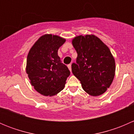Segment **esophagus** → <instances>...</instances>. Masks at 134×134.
Wrapping results in <instances>:
<instances>
[{"mask_svg": "<svg viewBox=\"0 0 134 134\" xmlns=\"http://www.w3.org/2000/svg\"><path fill=\"white\" fill-rule=\"evenodd\" d=\"M67 67H68V68H69V71L71 72V64L68 65H67Z\"/></svg>", "mask_w": 134, "mask_h": 134, "instance_id": "esophagus-1", "label": "esophagus"}]
</instances>
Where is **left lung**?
Segmentation results:
<instances>
[{
	"instance_id": "1",
	"label": "left lung",
	"mask_w": 134,
	"mask_h": 134,
	"mask_svg": "<svg viewBox=\"0 0 134 134\" xmlns=\"http://www.w3.org/2000/svg\"><path fill=\"white\" fill-rule=\"evenodd\" d=\"M78 56L72 64L73 75L91 96H99L111 84L115 62L109 48L94 35L78 36L72 41Z\"/></svg>"
}]
</instances>
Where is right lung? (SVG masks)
I'll list each match as a JSON object with an SVG mask.
<instances>
[{
	"instance_id": "1",
	"label": "right lung",
	"mask_w": 134,
	"mask_h": 134,
	"mask_svg": "<svg viewBox=\"0 0 134 134\" xmlns=\"http://www.w3.org/2000/svg\"><path fill=\"white\" fill-rule=\"evenodd\" d=\"M64 38L44 34L34 44L28 52L26 71L30 83L39 93L54 96L63 90L70 71L58 55Z\"/></svg>"
}]
</instances>
